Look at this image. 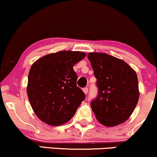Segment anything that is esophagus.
<instances>
[{
    "label": "esophagus",
    "instance_id": "34e87169",
    "mask_svg": "<svg viewBox=\"0 0 157 157\" xmlns=\"http://www.w3.org/2000/svg\"><path fill=\"white\" fill-rule=\"evenodd\" d=\"M82 91H83L85 94H87L88 91H89V89H88V88H84V89H82Z\"/></svg>",
    "mask_w": 157,
    "mask_h": 157
}]
</instances>
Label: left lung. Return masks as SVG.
<instances>
[{
  "instance_id": "8db88e82",
  "label": "left lung",
  "mask_w": 157,
  "mask_h": 157,
  "mask_svg": "<svg viewBox=\"0 0 157 157\" xmlns=\"http://www.w3.org/2000/svg\"><path fill=\"white\" fill-rule=\"evenodd\" d=\"M98 86V95L91 103L97 120L113 127L128 120L137 104L140 91L136 71L127 63L102 52L87 55Z\"/></svg>"
}]
</instances>
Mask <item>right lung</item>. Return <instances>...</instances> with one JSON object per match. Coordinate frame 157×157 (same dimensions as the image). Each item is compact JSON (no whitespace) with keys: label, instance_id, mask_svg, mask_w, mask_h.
Wrapping results in <instances>:
<instances>
[{"label":"right lung","instance_id":"obj_1","mask_svg":"<svg viewBox=\"0 0 157 157\" xmlns=\"http://www.w3.org/2000/svg\"><path fill=\"white\" fill-rule=\"evenodd\" d=\"M84 52L60 51L43 56L32 65L26 91L36 116L49 125L69 121L85 94L77 86L73 67L86 57Z\"/></svg>","mask_w":157,"mask_h":157}]
</instances>
